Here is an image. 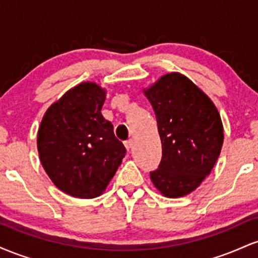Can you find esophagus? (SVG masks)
I'll list each match as a JSON object with an SVG mask.
<instances>
[{
    "label": "esophagus",
    "mask_w": 258,
    "mask_h": 258,
    "mask_svg": "<svg viewBox=\"0 0 258 258\" xmlns=\"http://www.w3.org/2000/svg\"><path fill=\"white\" fill-rule=\"evenodd\" d=\"M133 146H135V142H133L132 139H130V141L125 142V147H126L127 150H131L132 148H133Z\"/></svg>",
    "instance_id": "34e87169"
}]
</instances>
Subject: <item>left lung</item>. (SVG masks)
I'll return each instance as SVG.
<instances>
[{
	"mask_svg": "<svg viewBox=\"0 0 258 258\" xmlns=\"http://www.w3.org/2000/svg\"><path fill=\"white\" fill-rule=\"evenodd\" d=\"M143 92L155 112L162 147L150 179L164 197H185L209 176L220 156L224 138L220 112L179 73L161 76Z\"/></svg>",
	"mask_w": 258,
	"mask_h": 258,
	"instance_id": "8db88e82",
	"label": "left lung"
}]
</instances>
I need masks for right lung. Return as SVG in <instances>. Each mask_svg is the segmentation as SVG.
<instances>
[{"label":"right lung","mask_w":258,"mask_h":258,"mask_svg":"<svg viewBox=\"0 0 258 258\" xmlns=\"http://www.w3.org/2000/svg\"><path fill=\"white\" fill-rule=\"evenodd\" d=\"M105 97L96 82H81L47 109L38 127L41 164L54 185L74 198L103 194L126 154L100 112Z\"/></svg>","instance_id":"right-lung-1"}]
</instances>
